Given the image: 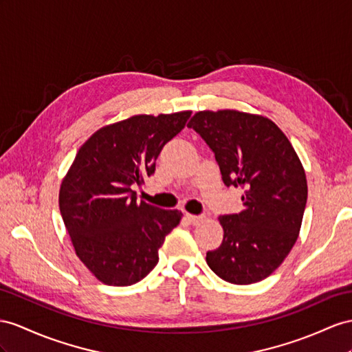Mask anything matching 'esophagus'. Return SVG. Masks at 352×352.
I'll use <instances>...</instances> for the list:
<instances>
[{
	"instance_id": "esophagus-1",
	"label": "esophagus",
	"mask_w": 352,
	"mask_h": 352,
	"mask_svg": "<svg viewBox=\"0 0 352 352\" xmlns=\"http://www.w3.org/2000/svg\"><path fill=\"white\" fill-rule=\"evenodd\" d=\"M205 217L204 215H193V214H186V220L196 226V224H199Z\"/></svg>"
}]
</instances>
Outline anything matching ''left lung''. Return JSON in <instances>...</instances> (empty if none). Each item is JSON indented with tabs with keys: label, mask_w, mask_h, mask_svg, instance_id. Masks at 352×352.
I'll return each mask as SVG.
<instances>
[{
	"label": "left lung",
	"mask_w": 352,
	"mask_h": 352,
	"mask_svg": "<svg viewBox=\"0 0 352 352\" xmlns=\"http://www.w3.org/2000/svg\"><path fill=\"white\" fill-rule=\"evenodd\" d=\"M187 126L214 151L223 183L244 188L242 211L220 215L223 242L206 253V263L232 284L262 281L299 236L308 199L300 159L284 132L263 116L206 110Z\"/></svg>",
	"instance_id": "1"
}]
</instances>
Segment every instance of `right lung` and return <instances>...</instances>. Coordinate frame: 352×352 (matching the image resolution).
I'll list each match as a JSON object with an SVG mask.
<instances>
[{"label":"right lung","instance_id":"obj_1","mask_svg":"<svg viewBox=\"0 0 352 352\" xmlns=\"http://www.w3.org/2000/svg\"><path fill=\"white\" fill-rule=\"evenodd\" d=\"M190 114H140L104 126L80 147L62 179V220L76 254L101 283L141 281L157 265L165 236L179 224L182 211L138 202L132 184L155 173L159 153Z\"/></svg>","mask_w":352,"mask_h":352}]
</instances>
